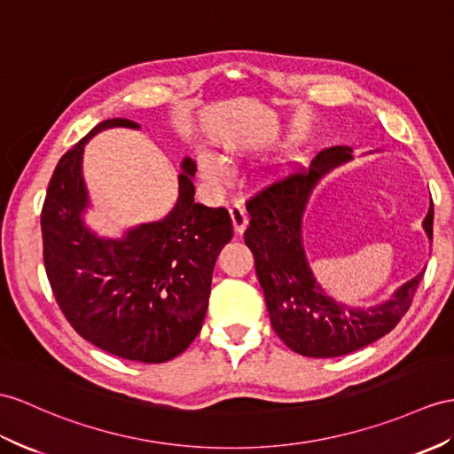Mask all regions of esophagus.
I'll use <instances>...</instances> for the list:
<instances>
[{
    "mask_svg": "<svg viewBox=\"0 0 454 454\" xmlns=\"http://www.w3.org/2000/svg\"><path fill=\"white\" fill-rule=\"evenodd\" d=\"M229 212H231V219H233V227H235L237 233H239V235L245 233V229H247V225H248V212H247V207L237 202V204L231 206Z\"/></svg>",
    "mask_w": 454,
    "mask_h": 454,
    "instance_id": "34e87169",
    "label": "esophagus"
}]
</instances>
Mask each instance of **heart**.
Listing matches in <instances>:
<instances>
[{
    "mask_svg": "<svg viewBox=\"0 0 454 454\" xmlns=\"http://www.w3.org/2000/svg\"><path fill=\"white\" fill-rule=\"evenodd\" d=\"M198 163H200L204 179L212 183H227L231 179V175H233L229 163L212 152H202L200 158H198Z\"/></svg>",
    "mask_w": 454,
    "mask_h": 454,
    "instance_id": "obj_1",
    "label": "heart"
}]
</instances>
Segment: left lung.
I'll list each match as a JSON object with an SVG mask.
<instances>
[{
  "mask_svg": "<svg viewBox=\"0 0 454 454\" xmlns=\"http://www.w3.org/2000/svg\"><path fill=\"white\" fill-rule=\"evenodd\" d=\"M348 146L317 152L310 168H298L263 186L247 202L250 225L245 233L254 254L271 327L291 350L310 358H335L364 348L401 322L412 304L424 271L378 306H347L327 296L314 279L302 248V215L316 183L337 165L350 161ZM434 239V202L424 219Z\"/></svg>",
  "mask_w": 454,
  "mask_h": 454,
  "instance_id": "8db88e82",
  "label": "left lung"
}]
</instances>
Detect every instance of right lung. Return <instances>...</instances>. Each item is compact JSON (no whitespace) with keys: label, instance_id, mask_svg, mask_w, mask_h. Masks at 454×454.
Returning <instances> with one entry per match:
<instances>
[{"label":"right lung","instance_id":"add662e5","mask_svg":"<svg viewBox=\"0 0 454 454\" xmlns=\"http://www.w3.org/2000/svg\"><path fill=\"white\" fill-rule=\"evenodd\" d=\"M112 127L107 119L65 153L42 207L43 265L55 301L73 329L119 358L160 364L179 356L200 333L214 265L233 239L225 207L194 202L196 163L184 158L179 200L168 217L102 239L84 225V144Z\"/></svg>","mask_w":454,"mask_h":454}]
</instances>
